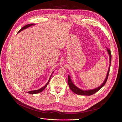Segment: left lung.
Masks as SVG:
<instances>
[{
  "instance_id": "obj_1",
  "label": "left lung",
  "mask_w": 122,
  "mask_h": 122,
  "mask_svg": "<svg viewBox=\"0 0 122 122\" xmlns=\"http://www.w3.org/2000/svg\"><path fill=\"white\" fill-rule=\"evenodd\" d=\"M107 51L108 52V55L110 56V66L109 67H108V71L107 73V76H106L105 79L104 80V82L102 83V84H101L100 86H99L98 87L95 88V89H90V90H82L80 88L77 87L72 82V80H71V76L70 75H68V84L70 89L71 90V91L72 92H73L74 93H76V94L78 95H91L93 94H94L96 92H97L98 91H99L101 88L102 87H103L104 86V85L105 84L106 82H107V81L108 78V74H109V71H110V66H111V58H112V56H111V50L110 49H108V48H107Z\"/></svg>"
}]
</instances>
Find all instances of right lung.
<instances>
[{"label": "right lung", "mask_w": 122, "mask_h": 122, "mask_svg": "<svg viewBox=\"0 0 122 122\" xmlns=\"http://www.w3.org/2000/svg\"><path fill=\"white\" fill-rule=\"evenodd\" d=\"M35 25V24H28V25H25V26H24V27H23L21 29H20L19 31H18V33H19L20 32H21V31H22V30H25V29H27V28H28V27H31V25ZM54 72V71L52 72V74H51V76H50V78H49V80H48V82L46 83V84L45 85V86H44L43 87H41V88H40V89H39V90H33V91H29V92H27V93H29V94H37V93H40V92H41L42 91L45 89V88L47 86V85H48V84H49V82H50V79H51V76H52V74H53V73Z\"/></svg>", "instance_id": "1"}]
</instances>
